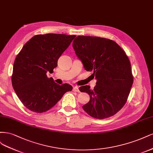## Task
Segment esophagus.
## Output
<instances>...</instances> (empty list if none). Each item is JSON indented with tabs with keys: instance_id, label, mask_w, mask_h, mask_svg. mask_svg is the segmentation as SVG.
<instances>
[{
	"instance_id": "esophagus-1",
	"label": "esophagus",
	"mask_w": 153,
	"mask_h": 153,
	"mask_svg": "<svg viewBox=\"0 0 153 153\" xmlns=\"http://www.w3.org/2000/svg\"><path fill=\"white\" fill-rule=\"evenodd\" d=\"M73 91H75V92H79V88H78L77 86L74 87V88H73Z\"/></svg>"
}]
</instances>
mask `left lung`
Returning <instances> with one entry per match:
<instances>
[{"label":"left lung","instance_id":"obj_1","mask_svg":"<svg viewBox=\"0 0 153 153\" xmlns=\"http://www.w3.org/2000/svg\"><path fill=\"white\" fill-rule=\"evenodd\" d=\"M73 48L87 71H93L97 85L79 88L88 93L82 106L88 114L102 120L114 116L126 103L134 82L131 63L125 51L114 41L91 36H77Z\"/></svg>","mask_w":153,"mask_h":153}]
</instances>
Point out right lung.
Instances as JSON below:
<instances>
[{"label":"right lung","instance_id":"add662e5","mask_svg":"<svg viewBox=\"0 0 153 153\" xmlns=\"http://www.w3.org/2000/svg\"><path fill=\"white\" fill-rule=\"evenodd\" d=\"M75 37L65 34H39L27 42L18 54L14 62L12 85L28 109L37 113L46 112L72 90L68 84L57 85L46 73L53 72L58 58Z\"/></svg>","mask_w":153,"mask_h":153}]
</instances>
